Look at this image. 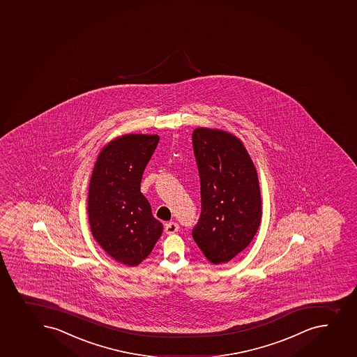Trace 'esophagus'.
I'll return each mask as SVG.
<instances>
[{"instance_id":"1","label":"esophagus","mask_w":357,"mask_h":357,"mask_svg":"<svg viewBox=\"0 0 357 357\" xmlns=\"http://www.w3.org/2000/svg\"><path fill=\"white\" fill-rule=\"evenodd\" d=\"M179 230V225L176 222H169L165 225L166 234H174Z\"/></svg>"}]
</instances>
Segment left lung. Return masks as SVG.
Masks as SVG:
<instances>
[{
	"label": "left lung",
	"instance_id": "1",
	"mask_svg": "<svg viewBox=\"0 0 357 357\" xmlns=\"http://www.w3.org/2000/svg\"><path fill=\"white\" fill-rule=\"evenodd\" d=\"M202 192V214L192 230L213 264L227 263L250 244L261 219V190L242 142L226 131L192 134Z\"/></svg>",
	"mask_w": 357,
	"mask_h": 357
}]
</instances>
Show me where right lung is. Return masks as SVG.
I'll return each instance as SVG.
<instances>
[{
  "mask_svg": "<svg viewBox=\"0 0 357 357\" xmlns=\"http://www.w3.org/2000/svg\"><path fill=\"white\" fill-rule=\"evenodd\" d=\"M157 135H126L100 152L89 183V219L93 236L115 261L135 266L148 257L162 233L142 195V176Z\"/></svg>",
  "mask_w": 357,
  "mask_h": 357,
  "instance_id": "right-lung-1",
  "label": "right lung"
}]
</instances>
